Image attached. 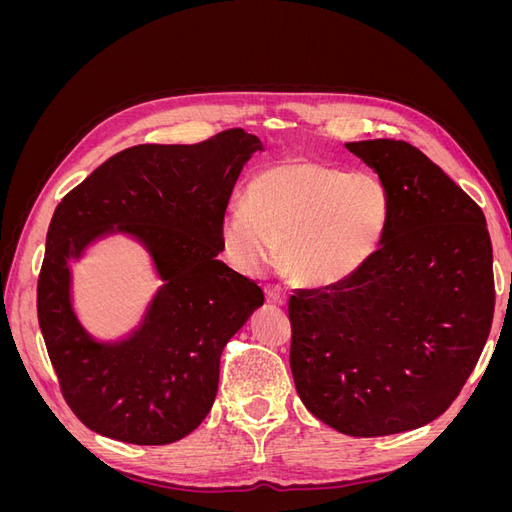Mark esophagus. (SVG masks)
<instances>
[{"instance_id":"34e87169","label":"esophagus","mask_w":512,"mask_h":512,"mask_svg":"<svg viewBox=\"0 0 512 512\" xmlns=\"http://www.w3.org/2000/svg\"><path fill=\"white\" fill-rule=\"evenodd\" d=\"M265 297L271 305H284L286 303V290L280 286H265Z\"/></svg>"}]
</instances>
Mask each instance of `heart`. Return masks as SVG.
<instances>
[{
    "instance_id": "obj_1",
    "label": "heart",
    "mask_w": 512,
    "mask_h": 512,
    "mask_svg": "<svg viewBox=\"0 0 512 512\" xmlns=\"http://www.w3.org/2000/svg\"><path fill=\"white\" fill-rule=\"evenodd\" d=\"M389 218L391 196L380 177L288 158L247 183L245 205L224 213L220 241L245 273H258L282 245V267L294 282L329 288L374 258Z\"/></svg>"
}]
</instances>
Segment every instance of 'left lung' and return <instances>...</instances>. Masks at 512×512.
Wrapping results in <instances>:
<instances>
[{"label":"left lung","instance_id":"1","mask_svg":"<svg viewBox=\"0 0 512 512\" xmlns=\"http://www.w3.org/2000/svg\"><path fill=\"white\" fill-rule=\"evenodd\" d=\"M391 196L367 265L288 301L290 369L305 408L354 438L423 427L457 399L491 331L483 209L406 141L346 143Z\"/></svg>","mask_w":512,"mask_h":512}]
</instances>
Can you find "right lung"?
I'll use <instances>...</instances> for the list:
<instances>
[{"mask_svg": "<svg viewBox=\"0 0 512 512\" xmlns=\"http://www.w3.org/2000/svg\"><path fill=\"white\" fill-rule=\"evenodd\" d=\"M262 151L241 128L196 145H136L98 166L57 205L38 277V322L70 410L100 436L160 446L192 433L218 395L228 339L265 303L218 254L220 222L243 164ZM108 231L150 250L165 286L139 328L94 343L69 303L67 262Z\"/></svg>", "mask_w": 512, "mask_h": 512, "instance_id": "obj_1", "label": "right lung"}]
</instances>
